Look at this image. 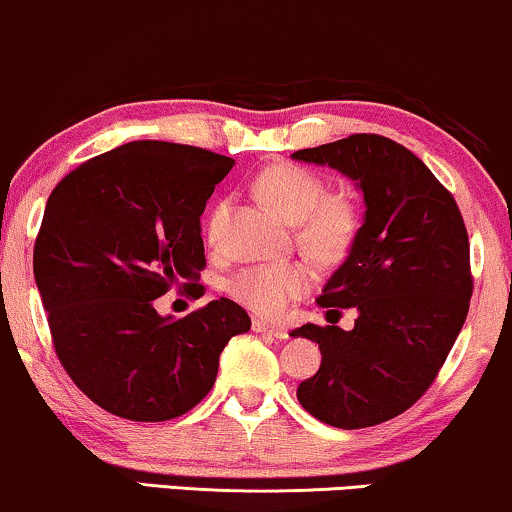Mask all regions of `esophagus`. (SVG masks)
Here are the masks:
<instances>
[{
    "mask_svg": "<svg viewBox=\"0 0 512 512\" xmlns=\"http://www.w3.org/2000/svg\"><path fill=\"white\" fill-rule=\"evenodd\" d=\"M252 331L264 333V335H269V338H278V340H286L288 338L286 328L276 326V323H269V321H264V319L252 321Z\"/></svg>",
    "mask_w": 512,
    "mask_h": 512,
    "instance_id": "34e87169",
    "label": "esophagus"
}]
</instances>
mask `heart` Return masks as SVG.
Returning a JSON list of instances; mask_svg holds the SVG:
<instances>
[{
	"label": "heart",
	"mask_w": 512,
	"mask_h": 512,
	"mask_svg": "<svg viewBox=\"0 0 512 512\" xmlns=\"http://www.w3.org/2000/svg\"><path fill=\"white\" fill-rule=\"evenodd\" d=\"M255 189L286 222L297 224V243L316 260L331 262L352 248L359 234V208L347 193H328L319 172L274 163L257 174ZM231 215V198H219L205 219V241L219 248ZM312 274L300 262L255 264L229 281V293L262 316H278L307 293Z\"/></svg>",
	"instance_id": "heart-1"
}]
</instances>
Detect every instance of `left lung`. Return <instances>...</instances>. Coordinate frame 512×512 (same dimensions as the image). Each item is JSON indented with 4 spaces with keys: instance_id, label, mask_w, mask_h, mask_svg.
Wrapping results in <instances>:
<instances>
[{
    "instance_id": "1",
    "label": "left lung",
    "mask_w": 512,
    "mask_h": 512,
    "mask_svg": "<svg viewBox=\"0 0 512 512\" xmlns=\"http://www.w3.org/2000/svg\"><path fill=\"white\" fill-rule=\"evenodd\" d=\"M293 158L335 167L366 200L352 250L316 300L359 316L352 331L304 323L290 333L319 342L323 357L297 399L333 428H371L428 392L461 333L472 295L468 231L451 191L397 141L352 134Z\"/></svg>"
}]
</instances>
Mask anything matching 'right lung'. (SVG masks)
I'll return each instance as SVG.
<instances>
[{
  "instance_id": "1",
  "label": "right lung",
  "mask_w": 512,
  "mask_h": 512,
  "mask_svg": "<svg viewBox=\"0 0 512 512\" xmlns=\"http://www.w3.org/2000/svg\"><path fill=\"white\" fill-rule=\"evenodd\" d=\"M234 160L208 148L132 141L66 174L47 200L32 271L56 357L113 416L163 423L212 390L219 354L250 316L219 297L172 321L155 300L196 297L200 215Z\"/></svg>"
}]
</instances>
